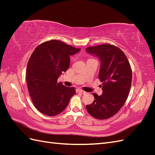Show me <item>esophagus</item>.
I'll return each instance as SVG.
<instances>
[{"instance_id":"esophagus-1","label":"esophagus","mask_w":155,"mask_h":155,"mask_svg":"<svg viewBox=\"0 0 155 155\" xmlns=\"http://www.w3.org/2000/svg\"><path fill=\"white\" fill-rule=\"evenodd\" d=\"M76 91H77V92H80V93H82V94H85L87 93L86 92H85V91H83V90H81V89H78V90H77Z\"/></svg>"}]
</instances>
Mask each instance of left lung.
<instances>
[{
	"instance_id": "obj_1",
	"label": "left lung",
	"mask_w": 155,
	"mask_h": 155,
	"mask_svg": "<svg viewBox=\"0 0 155 155\" xmlns=\"http://www.w3.org/2000/svg\"><path fill=\"white\" fill-rule=\"evenodd\" d=\"M100 61L98 78L102 83L100 96L92 93L94 100L86 106L88 114L98 120L115 115L129 96L132 81V70L126 55L119 48L109 44L91 46L86 49Z\"/></svg>"
}]
</instances>
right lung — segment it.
<instances>
[{"instance_id":"right-lung-1","label":"right lung","mask_w":155,"mask_h":155,"mask_svg":"<svg viewBox=\"0 0 155 155\" xmlns=\"http://www.w3.org/2000/svg\"><path fill=\"white\" fill-rule=\"evenodd\" d=\"M76 48L58 40L39 45L27 64L26 82L30 97L41 113L54 116L62 112L76 94L74 87L58 83L61 74L70 66V56L78 53Z\"/></svg>"}]
</instances>
